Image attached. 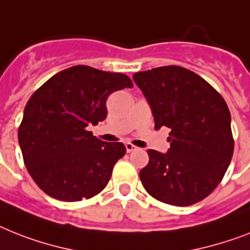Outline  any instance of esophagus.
Returning a JSON list of instances; mask_svg holds the SVG:
<instances>
[{"label": "esophagus", "mask_w": 250, "mask_h": 250, "mask_svg": "<svg viewBox=\"0 0 250 250\" xmlns=\"http://www.w3.org/2000/svg\"><path fill=\"white\" fill-rule=\"evenodd\" d=\"M125 148H126V152H133L134 149H135V146H134V144H131V143H125Z\"/></svg>", "instance_id": "esophagus-1"}]
</instances>
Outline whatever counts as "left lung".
Returning <instances> with one entry per match:
<instances>
[{
  "instance_id": "left-lung-1",
  "label": "left lung",
  "mask_w": 250,
  "mask_h": 250,
  "mask_svg": "<svg viewBox=\"0 0 250 250\" xmlns=\"http://www.w3.org/2000/svg\"><path fill=\"white\" fill-rule=\"evenodd\" d=\"M133 79L152 108L154 127L171 129L167 153L148 149L142 184L171 206L201 202L220 184L234 153L228 104L203 78L180 66L140 71Z\"/></svg>"
}]
</instances>
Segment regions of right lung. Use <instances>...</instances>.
<instances>
[{"mask_svg": "<svg viewBox=\"0 0 250 250\" xmlns=\"http://www.w3.org/2000/svg\"><path fill=\"white\" fill-rule=\"evenodd\" d=\"M129 76L78 65L62 70L33 93L19 126L26 170L49 197L89 199L106 188L126 148L93 137L89 125L107 116L112 92L131 88Z\"/></svg>", "mask_w": 250, "mask_h": 250, "instance_id": "obj_1", "label": "right lung"}]
</instances>
